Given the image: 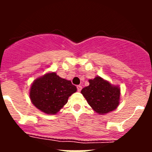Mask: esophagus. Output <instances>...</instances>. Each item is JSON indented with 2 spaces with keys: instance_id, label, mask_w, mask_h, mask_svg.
Masks as SVG:
<instances>
[{
  "instance_id": "1",
  "label": "esophagus",
  "mask_w": 152,
  "mask_h": 152,
  "mask_svg": "<svg viewBox=\"0 0 152 152\" xmlns=\"http://www.w3.org/2000/svg\"><path fill=\"white\" fill-rule=\"evenodd\" d=\"M77 91H79L80 92V91H81V89H82V87L80 85H77Z\"/></svg>"
}]
</instances>
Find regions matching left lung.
<instances>
[{"instance_id":"8db88e82","label":"left lung","mask_w":152,"mask_h":152,"mask_svg":"<svg viewBox=\"0 0 152 152\" xmlns=\"http://www.w3.org/2000/svg\"><path fill=\"white\" fill-rule=\"evenodd\" d=\"M89 86L81 90L88 104L95 112L106 114L117 108L119 104L120 89L100 77L89 80Z\"/></svg>"}]
</instances>
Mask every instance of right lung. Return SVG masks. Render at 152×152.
I'll return each mask as SVG.
<instances>
[{
	"mask_svg": "<svg viewBox=\"0 0 152 152\" xmlns=\"http://www.w3.org/2000/svg\"><path fill=\"white\" fill-rule=\"evenodd\" d=\"M77 91L71 80L60 77L55 72L36 79L31 86L29 97L33 105L46 114H56L68 99Z\"/></svg>",
	"mask_w": 152,
	"mask_h": 152,
	"instance_id": "right-lung-1",
	"label": "right lung"
}]
</instances>
